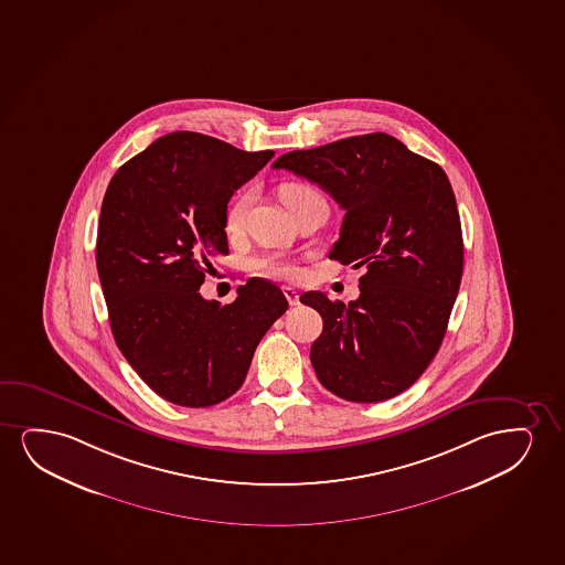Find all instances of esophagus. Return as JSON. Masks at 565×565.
Masks as SVG:
<instances>
[{
    "mask_svg": "<svg viewBox=\"0 0 565 565\" xmlns=\"http://www.w3.org/2000/svg\"><path fill=\"white\" fill-rule=\"evenodd\" d=\"M284 295H286L287 302H289L291 307L299 305V294L295 291L294 287H284Z\"/></svg>",
    "mask_w": 565,
    "mask_h": 565,
    "instance_id": "34e87169",
    "label": "esophagus"
}]
</instances>
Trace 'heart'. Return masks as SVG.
Wrapping results in <instances>:
<instances>
[{"label": "heart", "mask_w": 565, "mask_h": 565, "mask_svg": "<svg viewBox=\"0 0 565 565\" xmlns=\"http://www.w3.org/2000/svg\"><path fill=\"white\" fill-rule=\"evenodd\" d=\"M255 195H257V191L249 188V190L242 191V193L230 203L226 211V218H224L227 232H232V234L242 232L243 226H245V218H247V214H249L250 205L255 203ZM279 198L284 201V205L289 209V213H295L299 206L307 205V203L315 201V199H323L320 191L305 182L281 183ZM253 270L263 274V276H268V278L279 279H295L301 274L297 264L279 257L255 258V260H253Z\"/></svg>", "instance_id": "heart-1"}]
</instances>
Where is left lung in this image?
<instances>
[{
  "label": "left lung",
  "mask_w": 565,
  "mask_h": 565,
  "mask_svg": "<svg viewBox=\"0 0 565 565\" xmlns=\"http://www.w3.org/2000/svg\"><path fill=\"white\" fill-rule=\"evenodd\" d=\"M271 167L338 201L344 218L330 258L364 268L349 305L301 295L323 320L310 349L318 380L351 403L393 398L439 351L460 289L462 226L445 170L383 132L289 151Z\"/></svg>",
  "instance_id": "left-lung-1"
}]
</instances>
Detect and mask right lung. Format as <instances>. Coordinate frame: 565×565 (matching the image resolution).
<instances>
[{
    "label": "right lung",
    "instance_id": "obj_1",
    "mask_svg": "<svg viewBox=\"0 0 565 565\" xmlns=\"http://www.w3.org/2000/svg\"><path fill=\"white\" fill-rule=\"evenodd\" d=\"M274 151H242L198 132L162 136L110 178L96 263L115 341L157 395L188 408L226 401L245 382L286 295L250 278L230 305L199 287L227 255V203Z\"/></svg>",
    "mask_w": 565,
    "mask_h": 565
}]
</instances>
